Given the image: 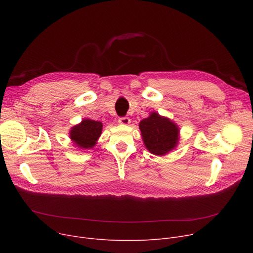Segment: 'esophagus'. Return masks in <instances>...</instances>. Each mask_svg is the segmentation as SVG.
I'll use <instances>...</instances> for the list:
<instances>
[{
	"instance_id": "1",
	"label": "esophagus",
	"mask_w": 253,
	"mask_h": 253,
	"mask_svg": "<svg viewBox=\"0 0 253 253\" xmlns=\"http://www.w3.org/2000/svg\"><path fill=\"white\" fill-rule=\"evenodd\" d=\"M118 122L122 125H128L130 123V119L128 117H121V118H119Z\"/></svg>"
}]
</instances>
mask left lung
<instances>
[{"label":"left lung","instance_id":"obj_1","mask_svg":"<svg viewBox=\"0 0 253 253\" xmlns=\"http://www.w3.org/2000/svg\"><path fill=\"white\" fill-rule=\"evenodd\" d=\"M141 136L147 149L154 155H165L175 148L178 128L169 119L152 113L139 123Z\"/></svg>","mask_w":253,"mask_h":253}]
</instances>
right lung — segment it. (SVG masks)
<instances>
[{
    "mask_svg": "<svg viewBox=\"0 0 253 253\" xmlns=\"http://www.w3.org/2000/svg\"><path fill=\"white\" fill-rule=\"evenodd\" d=\"M102 124L94 120L85 119L72 128L70 136L78 147L82 149H91L94 147L101 134Z\"/></svg>",
    "mask_w": 253,
    "mask_h": 253,
    "instance_id": "right-lung-1",
    "label": "right lung"
}]
</instances>
